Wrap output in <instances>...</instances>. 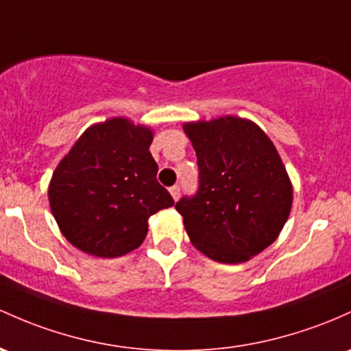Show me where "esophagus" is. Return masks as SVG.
Returning <instances> with one entry per match:
<instances>
[{"mask_svg":"<svg viewBox=\"0 0 351 351\" xmlns=\"http://www.w3.org/2000/svg\"><path fill=\"white\" fill-rule=\"evenodd\" d=\"M169 195H171V198L175 199V202L180 198V186H178V184H175V186L169 188Z\"/></svg>","mask_w":351,"mask_h":351,"instance_id":"1","label":"esophagus"}]
</instances>
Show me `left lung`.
<instances>
[{"label": "left lung", "instance_id": "8db88e82", "mask_svg": "<svg viewBox=\"0 0 351 351\" xmlns=\"http://www.w3.org/2000/svg\"><path fill=\"white\" fill-rule=\"evenodd\" d=\"M199 167L193 198L175 208L196 250L218 263H245L278 238L293 184L268 134L246 118L188 121Z\"/></svg>", "mask_w": 351, "mask_h": 351}]
</instances>
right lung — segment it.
<instances>
[{
  "mask_svg": "<svg viewBox=\"0 0 351 351\" xmlns=\"http://www.w3.org/2000/svg\"><path fill=\"white\" fill-rule=\"evenodd\" d=\"M153 130L114 117L84 130L58 163L48 186L63 237L82 252L117 258L143 243L148 219L175 205L156 182Z\"/></svg>",
  "mask_w": 351,
  "mask_h": 351,
  "instance_id": "obj_1",
  "label": "right lung"
}]
</instances>
